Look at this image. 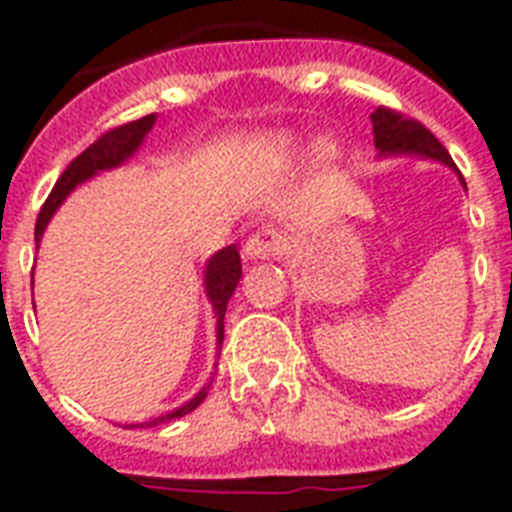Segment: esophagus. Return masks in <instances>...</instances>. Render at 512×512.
Returning <instances> with one entry per match:
<instances>
[{
	"mask_svg": "<svg viewBox=\"0 0 512 512\" xmlns=\"http://www.w3.org/2000/svg\"><path fill=\"white\" fill-rule=\"evenodd\" d=\"M284 249V239L276 228H263L255 231L244 244V255L249 260H265V257H276Z\"/></svg>",
	"mask_w": 512,
	"mask_h": 512,
	"instance_id": "34e87169",
	"label": "esophagus"
}]
</instances>
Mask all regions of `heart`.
Instances as JSON below:
<instances>
[{
	"mask_svg": "<svg viewBox=\"0 0 512 512\" xmlns=\"http://www.w3.org/2000/svg\"><path fill=\"white\" fill-rule=\"evenodd\" d=\"M273 156H276V159H289V156H295V140H276V143H273Z\"/></svg>",
	"mask_w": 512,
	"mask_h": 512,
	"instance_id": "obj_1",
	"label": "heart"
}]
</instances>
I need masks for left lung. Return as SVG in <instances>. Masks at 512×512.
Wrapping results in <instances>:
<instances>
[{
	"label": "left lung",
	"mask_w": 512,
	"mask_h": 512,
	"mask_svg": "<svg viewBox=\"0 0 512 512\" xmlns=\"http://www.w3.org/2000/svg\"><path fill=\"white\" fill-rule=\"evenodd\" d=\"M372 127L374 146L380 148L382 154H420L454 167L452 156L438 143L436 135L412 116H404L401 111L380 106L372 114Z\"/></svg>",
	"instance_id": "8db88e82"
}]
</instances>
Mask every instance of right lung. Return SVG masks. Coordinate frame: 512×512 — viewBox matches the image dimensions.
Masks as SVG:
<instances>
[{"mask_svg": "<svg viewBox=\"0 0 512 512\" xmlns=\"http://www.w3.org/2000/svg\"><path fill=\"white\" fill-rule=\"evenodd\" d=\"M154 122H156V116L148 114L143 116V119H138V122H127L122 124V127H114V130L103 132V135H100L90 148H84L82 154L68 164L66 172L58 177V183H55V188H52L47 201H44L42 209H39V217H36V228H34L36 241L42 239L44 228H47V223H50L52 212L60 207V201L66 199L68 193L74 191L76 185L82 183V180H87V177H92L100 170L119 167L127 156L135 154V148L143 143L146 132L154 127ZM239 279H241V257L239 252H236V247L220 249V252H217L207 265V295L209 300H212V305H215L217 342H220V345H223L225 308H228V300H231L233 289H236ZM209 385H212V382H209ZM209 385L207 388H201L199 393H196V398H191L188 404H183L180 409H175V412L164 414V417H156L154 422H146V425H159V422L175 420V417H183V414L193 412V409L207 398Z\"/></svg>", "mask_w": 512, "mask_h": 512, "instance_id": "1", "label": "right lung"}]
</instances>
